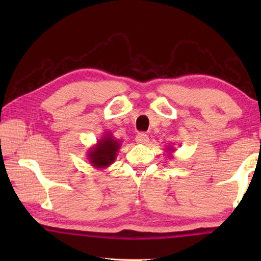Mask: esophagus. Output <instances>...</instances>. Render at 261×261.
Segmentation results:
<instances>
[{"label":"esophagus","instance_id":"esophagus-1","mask_svg":"<svg viewBox=\"0 0 261 261\" xmlns=\"http://www.w3.org/2000/svg\"><path fill=\"white\" fill-rule=\"evenodd\" d=\"M136 142L139 143V145H148L149 138L146 134H139L136 137Z\"/></svg>","mask_w":261,"mask_h":261}]
</instances>
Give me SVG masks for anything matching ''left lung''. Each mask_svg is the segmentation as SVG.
I'll return each mask as SVG.
<instances>
[{"mask_svg": "<svg viewBox=\"0 0 261 261\" xmlns=\"http://www.w3.org/2000/svg\"><path fill=\"white\" fill-rule=\"evenodd\" d=\"M165 150H166V152L168 153V157L171 158V153H173V152L175 151V149L173 148V146H168V148H166Z\"/></svg>", "mask_w": 261, "mask_h": 261, "instance_id": "obj_1", "label": "left lung"}]
</instances>
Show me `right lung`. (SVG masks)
I'll list each match as a JSON object with an SVG mask.
<instances>
[{"mask_svg": "<svg viewBox=\"0 0 261 261\" xmlns=\"http://www.w3.org/2000/svg\"><path fill=\"white\" fill-rule=\"evenodd\" d=\"M121 148V141L116 140L111 132H104L95 145L88 148L87 160L96 169H107L112 165Z\"/></svg>", "mask_w": 261, "mask_h": 261, "instance_id": "add662e5", "label": "right lung"}]
</instances>
